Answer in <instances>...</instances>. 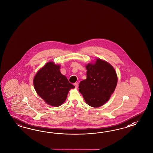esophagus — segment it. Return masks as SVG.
I'll list each match as a JSON object with an SVG mask.
<instances>
[{
	"mask_svg": "<svg viewBox=\"0 0 153 153\" xmlns=\"http://www.w3.org/2000/svg\"><path fill=\"white\" fill-rule=\"evenodd\" d=\"M74 85L76 88H78V83H74Z\"/></svg>",
	"mask_w": 153,
	"mask_h": 153,
	"instance_id": "1",
	"label": "esophagus"
}]
</instances>
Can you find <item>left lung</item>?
Listing matches in <instances>:
<instances>
[{"instance_id": "8db88e82", "label": "left lung", "mask_w": 153, "mask_h": 153, "mask_svg": "<svg viewBox=\"0 0 153 153\" xmlns=\"http://www.w3.org/2000/svg\"><path fill=\"white\" fill-rule=\"evenodd\" d=\"M87 77L79 84V91L88 105L97 108L104 104L116 88L117 76L111 65L97 59L86 65Z\"/></svg>"}]
</instances>
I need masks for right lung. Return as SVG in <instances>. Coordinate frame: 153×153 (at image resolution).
I'll list each match as a JSON object with an SVG mask.
<instances>
[{"mask_svg": "<svg viewBox=\"0 0 153 153\" xmlns=\"http://www.w3.org/2000/svg\"><path fill=\"white\" fill-rule=\"evenodd\" d=\"M59 70V65L48 62L37 72L33 79V86L37 94L53 107L62 105L70 89L74 88V85L61 74Z\"/></svg>", "mask_w": 153, "mask_h": 153, "instance_id": "right-lung-1", "label": "right lung"}]
</instances>
